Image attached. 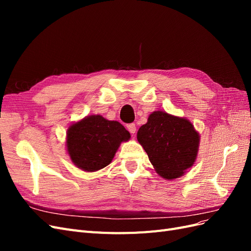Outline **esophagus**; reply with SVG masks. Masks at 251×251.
I'll list each match as a JSON object with an SVG mask.
<instances>
[{
  "label": "esophagus",
  "mask_w": 251,
  "mask_h": 251,
  "mask_svg": "<svg viewBox=\"0 0 251 251\" xmlns=\"http://www.w3.org/2000/svg\"><path fill=\"white\" fill-rule=\"evenodd\" d=\"M126 127H127L128 132H130L131 134H135V133H136V126H135V124H130V125H127V126H126Z\"/></svg>",
  "instance_id": "34e87169"
}]
</instances>
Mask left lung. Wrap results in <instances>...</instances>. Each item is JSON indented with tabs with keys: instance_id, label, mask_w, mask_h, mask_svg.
<instances>
[{
	"instance_id": "obj_1",
	"label": "left lung",
	"mask_w": 251,
	"mask_h": 251,
	"mask_svg": "<svg viewBox=\"0 0 251 251\" xmlns=\"http://www.w3.org/2000/svg\"><path fill=\"white\" fill-rule=\"evenodd\" d=\"M137 140L147 151L158 175L173 180L193 166L199 151L200 135L184 117L155 111L140 126Z\"/></svg>"
}]
</instances>
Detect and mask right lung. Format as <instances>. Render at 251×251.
<instances>
[{
    "instance_id": "add662e5",
    "label": "right lung",
    "mask_w": 251,
    "mask_h": 251,
    "mask_svg": "<svg viewBox=\"0 0 251 251\" xmlns=\"http://www.w3.org/2000/svg\"><path fill=\"white\" fill-rule=\"evenodd\" d=\"M130 138V133L118 121L91 115L69 126L66 146L74 165L92 173L110 164L120 143Z\"/></svg>"
}]
</instances>
